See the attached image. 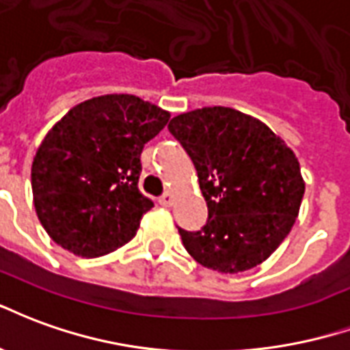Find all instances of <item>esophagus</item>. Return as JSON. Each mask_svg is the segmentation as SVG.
<instances>
[{
  "instance_id": "1",
  "label": "esophagus",
  "mask_w": 350,
  "mask_h": 350,
  "mask_svg": "<svg viewBox=\"0 0 350 350\" xmlns=\"http://www.w3.org/2000/svg\"><path fill=\"white\" fill-rule=\"evenodd\" d=\"M160 205L162 206H172L173 205V201H175V198H173V193L172 192H165L162 198H160Z\"/></svg>"
}]
</instances>
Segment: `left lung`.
Returning a JSON list of instances; mask_svg holds the SVG:
<instances>
[{"instance_id":"1","label":"left lung","mask_w":350,"mask_h":350,"mask_svg":"<svg viewBox=\"0 0 350 350\" xmlns=\"http://www.w3.org/2000/svg\"><path fill=\"white\" fill-rule=\"evenodd\" d=\"M167 129L192 158L208 208L200 231L178 229L186 252L221 274L267 261L304 196L295 152L265 122L224 106L180 113Z\"/></svg>"}]
</instances>
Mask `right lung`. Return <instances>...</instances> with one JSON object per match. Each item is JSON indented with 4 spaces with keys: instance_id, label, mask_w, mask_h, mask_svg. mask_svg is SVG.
Here are the masks:
<instances>
[{
    "instance_id": "right-lung-1",
    "label": "right lung",
    "mask_w": 350,
    "mask_h": 350,
    "mask_svg": "<svg viewBox=\"0 0 350 350\" xmlns=\"http://www.w3.org/2000/svg\"><path fill=\"white\" fill-rule=\"evenodd\" d=\"M170 111L134 94H102L48 130L31 165L33 203L55 244L100 257L134 239L152 201L137 188L144 145Z\"/></svg>"
}]
</instances>
